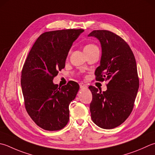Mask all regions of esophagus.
Returning a JSON list of instances; mask_svg holds the SVG:
<instances>
[{
  "label": "esophagus",
  "instance_id": "esophagus-1",
  "mask_svg": "<svg viewBox=\"0 0 155 155\" xmlns=\"http://www.w3.org/2000/svg\"><path fill=\"white\" fill-rule=\"evenodd\" d=\"M79 86H80L81 89H85V88H87V86L86 85V84L83 83H81L79 84Z\"/></svg>",
  "mask_w": 155,
  "mask_h": 155
}]
</instances>
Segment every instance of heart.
I'll return each instance as SVG.
<instances>
[{
	"mask_svg": "<svg viewBox=\"0 0 155 155\" xmlns=\"http://www.w3.org/2000/svg\"><path fill=\"white\" fill-rule=\"evenodd\" d=\"M95 50H99V49H98V47L94 44H91V43L88 44L84 47V53L86 54L91 52V51H95Z\"/></svg>",
	"mask_w": 155,
	"mask_h": 155,
	"instance_id": "b5f03b06",
	"label": "heart"
}]
</instances>
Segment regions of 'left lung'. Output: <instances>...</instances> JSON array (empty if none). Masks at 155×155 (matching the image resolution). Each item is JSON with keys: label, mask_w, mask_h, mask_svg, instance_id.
<instances>
[{"label": "left lung", "mask_w": 155, "mask_h": 155, "mask_svg": "<svg viewBox=\"0 0 155 155\" xmlns=\"http://www.w3.org/2000/svg\"><path fill=\"white\" fill-rule=\"evenodd\" d=\"M88 36L97 38L102 48L95 79L107 81L105 91L89 87L93 95L91 119L100 128L112 129L125 122L134 107L139 88L135 57L128 44L110 31L94 30Z\"/></svg>", "instance_id": "obj_1"}]
</instances>
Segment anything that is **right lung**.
<instances>
[{"label":"right lung","instance_id":"obj_1","mask_svg":"<svg viewBox=\"0 0 155 155\" xmlns=\"http://www.w3.org/2000/svg\"><path fill=\"white\" fill-rule=\"evenodd\" d=\"M83 29L45 32L33 44L21 71V84L26 111L37 125L48 131L62 129L69 120V104L79 85L74 81L58 87L53 83L64 68L72 43Z\"/></svg>","mask_w":155,"mask_h":155}]
</instances>
